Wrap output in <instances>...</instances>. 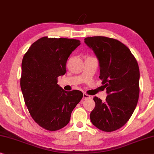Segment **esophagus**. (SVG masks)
<instances>
[{
	"mask_svg": "<svg viewBox=\"0 0 154 154\" xmlns=\"http://www.w3.org/2000/svg\"><path fill=\"white\" fill-rule=\"evenodd\" d=\"M90 96L88 94H87L86 93H84L83 94V99L84 100H86L87 99H90Z\"/></svg>",
	"mask_w": 154,
	"mask_h": 154,
	"instance_id": "obj_1",
	"label": "esophagus"
}]
</instances>
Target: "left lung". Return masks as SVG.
<instances>
[{
  "label": "left lung",
  "mask_w": 154,
  "mask_h": 154,
  "mask_svg": "<svg viewBox=\"0 0 154 154\" xmlns=\"http://www.w3.org/2000/svg\"><path fill=\"white\" fill-rule=\"evenodd\" d=\"M99 62L102 84L108 93L106 101L94 97L90 121L103 131H115L129 121L139 97L140 71L137 61L127 46L115 39L94 36L84 39Z\"/></svg>",
  "instance_id": "8db88e82"
}]
</instances>
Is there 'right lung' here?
<instances>
[{"label":"right lung","instance_id":"1","mask_svg":"<svg viewBox=\"0 0 154 154\" xmlns=\"http://www.w3.org/2000/svg\"><path fill=\"white\" fill-rule=\"evenodd\" d=\"M75 39L42 37L33 43L22 62L20 87L31 117L49 131L69 123L71 113L83 97L82 92H67L57 84L64 75L72 52L80 45Z\"/></svg>","mask_w":154,"mask_h":154}]
</instances>
